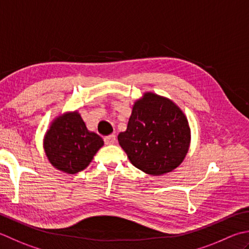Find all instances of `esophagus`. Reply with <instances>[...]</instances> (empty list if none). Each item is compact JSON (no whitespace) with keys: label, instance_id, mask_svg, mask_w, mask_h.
Masks as SVG:
<instances>
[{"label":"esophagus","instance_id":"1","mask_svg":"<svg viewBox=\"0 0 249 249\" xmlns=\"http://www.w3.org/2000/svg\"><path fill=\"white\" fill-rule=\"evenodd\" d=\"M104 140H105V143H106V144H113V143H115V141H116L115 135L107 136V137H105Z\"/></svg>","mask_w":249,"mask_h":249}]
</instances>
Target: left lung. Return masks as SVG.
<instances>
[{"label": "left lung", "instance_id": "obj_1", "mask_svg": "<svg viewBox=\"0 0 249 249\" xmlns=\"http://www.w3.org/2000/svg\"><path fill=\"white\" fill-rule=\"evenodd\" d=\"M130 163L143 173L160 176L177 168L191 142V130L174 101L144 92L135 101L127 128L118 136Z\"/></svg>", "mask_w": 249, "mask_h": 249}]
</instances>
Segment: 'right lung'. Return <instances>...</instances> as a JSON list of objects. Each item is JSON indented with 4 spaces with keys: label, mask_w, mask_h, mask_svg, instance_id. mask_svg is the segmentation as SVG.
I'll return each mask as SVG.
<instances>
[{
    "label": "right lung",
    "mask_w": 249,
    "mask_h": 249,
    "mask_svg": "<svg viewBox=\"0 0 249 249\" xmlns=\"http://www.w3.org/2000/svg\"><path fill=\"white\" fill-rule=\"evenodd\" d=\"M44 151L50 163L66 174H76L89 166L104 140L87 129L77 111L67 112L52 122L44 136Z\"/></svg>",
    "instance_id": "1"
}]
</instances>
